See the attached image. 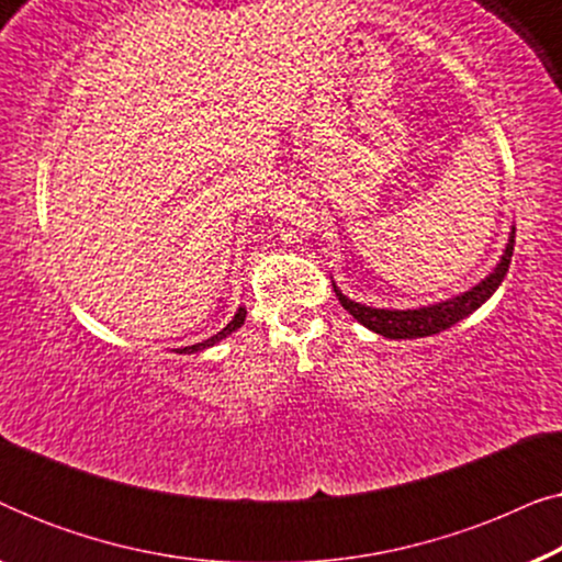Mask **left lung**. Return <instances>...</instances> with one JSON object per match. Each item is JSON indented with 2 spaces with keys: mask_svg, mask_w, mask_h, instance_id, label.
<instances>
[{
  "mask_svg": "<svg viewBox=\"0 0 562 562\" xmlns=\"http://www.w3.org/2000/svg\"><path fill=\"white\" fill-rule=\"evenodd\" d=\"M514 252V227L509 233V240H506V248L498 258L486 279H481L475 286L468 291H460V294L450 299H440V302L425 304V306H412V310H381V306H368L360 304L356 299H348L337 289L333 281L335 294L340 299V304L348 310L352 317H356L360 325L371 329L375 335L389 337V340H417V337H429L442 333L452 325H458L460 319L471 317V314L488 302L491 296L496 294V289L502 286L506 271H509Z\"/></svg>",
  "mask_w": 562,
  "mask_h": 562,
  "instance_id": "obj_1",
  "label": "left lung"
}]
</instances>
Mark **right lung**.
<instances>
[{"mask_svg": "<svg viewBox=\"0 0 562 562\" xmlns=\"http://www.w3.org/2000/svg\"><path fill=\"white\" fill-rule=\"evenodd\" d=\"M245 314H248V310H245V306H237V312H235V317L227 322L225 327L220 329L217 335H212V337H206V340H202V342H196V345H189V348H179L176 352H183V356H191V352H202V350H206V348H214V345L217 342H222L225 340V337H229L235 333V329H240L243 327V322H245Z\"/></svg>", "mask_w": 562, "mask_h": 562, "instance_id": "add662e5", "label": "right lung"}]
</instances>
